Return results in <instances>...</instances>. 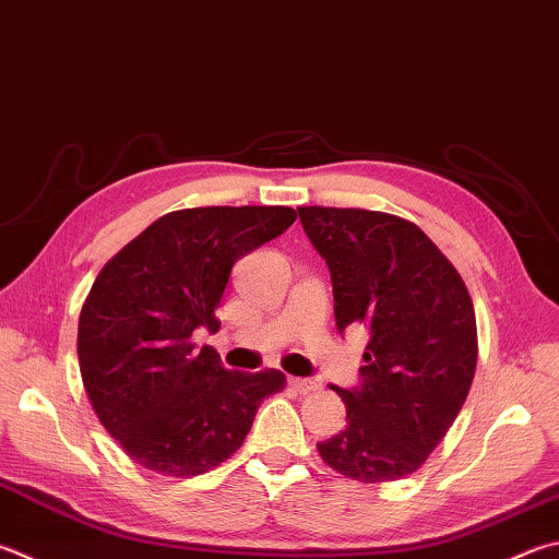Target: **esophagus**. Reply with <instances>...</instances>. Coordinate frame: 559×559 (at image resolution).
Here are the masks:
<instances>
[{
  "instance_id": "34e87169",
  "label": "esophagus",
  "mask_w": 559,
  "mask_h": 559,
  "mask_svg": "<svg viewBox=\"0 0 559 559\" xmlns=\"http://www.w3.org/2000/svg\"><path fill=\"white\" fill-rule=\"evenodd\" d=\"M288 383H290L293 389H296V391H300V393H310V391H314V389H320V383H318V381H312V379H300V377H290V379H288Z\"/></svg>"
}]
</instances>
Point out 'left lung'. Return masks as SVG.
<instances>
[{"label": "left lung", "mask_w": 559, "mask_h": 559, "mask_svg": "<svg viewBox=\"0 0 559 559\" xmlns=\"http://www.w3.org/2000/svg\"><path fill=\"white\" fill-rule=\"evenodd\" d=\"M312 247L328 261L334 320L364 324L361 383L334 389L347 428L318 444L324 464L364 484L420 469L469 395L476 318L450 259L413 222L357 207H298Z\"/></svg>", "instance_id": "obj_1"}]
</instances>
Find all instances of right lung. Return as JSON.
I'll list each match as a JSON object with an SVG mask.
<instances>
[{
	"mask_svg": "<svg viewBox=\"0 0 559 559\" xmlns=\"http://www.w3.org/2000/svg\"><path fill=\"white\" fill-rule=\"evenodd\" d=\"M296 210L192 207L158 217L111 257L78 322L80 373L99 423L136 464L195 476L235 454L278 369L227 371L192 332L219 330L231 266L283 235Z\"/></svg>",
	"mask_w": 559,
	"mask_h": 559,
	"instance_id": "1",
	"label": "right lung"
}]
</instances>
